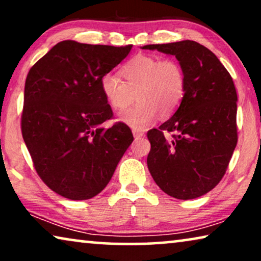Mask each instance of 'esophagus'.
I'll return each mask as SVG.
<instances>
[{
  "mask_svg": "<svg viewBox=\"0 0 261 261\" xmlns=\"http://www.w3.org/2000/svg\"><path fill=\"white\" fill-rule=\"evenodd\" d=\"M133 135H134L135 140H139V139H142L145 137V134L142 133V132H139V130H133Z\"/></svg>",
  "mask_w": 261,
  "mask_h": 261,
  "instance_id": "obj_1",
  "label": "esophagus"
}]
</instances>
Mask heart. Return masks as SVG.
Returning a JSON list of instances; mask_svg holds the SVG:
<instances>
[{"instance_id":"obj_1","label":"heart","mask_w":261,"mask_h":261,"mask_svg":"<svg viewBox=\"0 0 261 261\" xmlns=\"http://www.w3.org/2000/svg\"><path fill=\"white\" fill-rule=\"evenodd\" d=\"M122 81L115 73L101 80L105 97L113 109H126L134 97L138 102L120 115V120L134 129L149 126L158 114L171 116L183 101L187 76L179 62L153 56H138L121 67Z\"/></svg>"}]
</instances>
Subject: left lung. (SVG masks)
Instances as JSON below:
<instances>
[{
	"instance_id": "1",
	"label": "left lung",
	"mask_w": 261,
	"mask_h": 261,
	"mask_svg": "<svg viewBox=\"0 0 261 261\" xmlns=\"http://www.w3.org/2000/svg\"><path fill=\"white\" fill-rule=\"evenodd\" d=\"M174 56L187 76V91L172 117L148 130L147 166L171 197L192 199L213 190L226 173L238 142L234 82L219 58L192 40L146 45ZM165 133H172L166 139Z\"/></svg>"
}]
</instances>
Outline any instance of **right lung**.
I'll list each match as a JSON object with an SVG mask.
<instances>
[{
  "instance_id": "right-lung-1",
  "label": "right lung",
  "mask_w": 261,
  "mask_h": 261,
  "mask_svg": "<svg viewBox=\"0 0 261 261\" xmlns=\"http://www.w3.org/2000/svg\"><path fill=\"white\" fill-rule=\"evenodd\" d=\"M132 46L60 41L32 66L24 84L21 132L35 171L63 197L82 201L99 194L133 142L113 117L101 80Z\"/></svg>"
}]
</instances>
